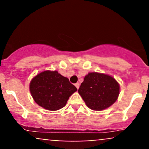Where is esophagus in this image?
<instances>
[{
  "label": "esophagus",
  "mask_w": 149,
  "mask_h": 149,
  "mask_svg": "<svg viewBox=\"0 0 149 149\" xmlns=\"http://www.w3.org/2000/svg\"><path fill=\"white\" fill-rule=\"evenodd\" d=\"M75 86H76V88H77V89H78V88H79L80 84H79V83H76V84H75Z\"/></svg>",
  "instance_id": "obj_1"
}]
</instances>
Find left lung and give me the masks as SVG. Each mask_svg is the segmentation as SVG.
I'll return each instance as SVG.
<instances>
[{"instance_id":"1","label":"left lung","mask_w":149,"mask_h":149,"mask_svg":"<svg viewBox=\"0 0 149 149\" xmlns=\"http://www.w3.org/2000/svg\"><path fill=\"white\" fill-rule=\"evenodd\" d=\"M120 85L111 76L97 72L89 73L78 89V93L87 107L102 111L115 103L119 95Z\"/></svg>"}]
</instances>
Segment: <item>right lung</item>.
<instances>
[{
	"instance_id": "obj_1",
	"label": "right lung",
	"mask_w": 149,
	"mask_h": 149,
	"mask_svg": "<svg viewBox=\"0 0 149 149\" xmlns=\"http://www.w3.org/2000/svg\"><path fill=\"white\" fill-rule=\"evenodd\" d=\"M30 92L36 103L49 111H57L66 104L77 88L57 71H45L31 80Z\"/></svg>"
}]
</instances>
